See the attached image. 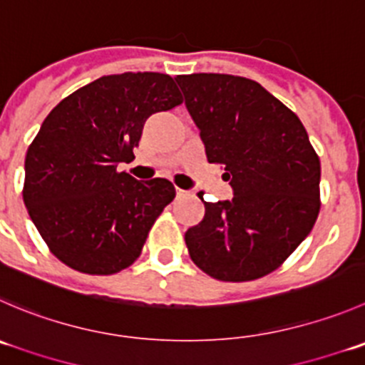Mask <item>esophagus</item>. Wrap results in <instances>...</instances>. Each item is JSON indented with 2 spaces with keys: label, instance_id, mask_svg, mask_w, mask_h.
<instances>
[{
  "label": "esophagus",
  "instance_id": "esophagus-1",
  "mask_svg": "<svg viewBox=\"0 0 365 365\" xmlns=\"http://www.w3.org/2000/svg\"><path fill=\"white\" fill-rule=\"evenodd\" d=\"M185 194H187L185 190H182V189H176V196H178V197H180V196H185Z\"/></svg>",
  "mask_w": 365,
  "mask_h": 365
}]
</instances>
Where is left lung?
I'll use <instances>...</instances> for the list:
<instances>
[{
	"label": "left lung",
	"instance_id": "left-lung-1",
	"mask_svg": "<svg viewBox=\"0 0 365 365\" xmlns=\"http://www.w3.org/2000/svg\"><path fill=\"white\" fill-rule=\"evenodd\" d=\"M210 164L225 165L233 197L205 203L185 232L194 264L222 282L280 267L319 214L321 162L298 115L260 83L215 73L176 76Z\"/></svg>",
	"mask_w": 365,
	"mask_h": 365
}]
</instances>
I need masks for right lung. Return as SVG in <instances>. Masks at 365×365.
Segmentation results:
<instances>
[{
  "label": "right lung",
  "mask_w": 365,
  "mask_h": 365,
  "mask_svg": "<svg viewBox=\"0 0 365 365\" xmlns=\"http://www.w3.org/2000/svg\"><path fill=\"white\" fill-rule=\"evenodd\" d=\"M162 73L101 76L60 101L24 160L23 200L51 253L87 274H114L140 255L175 187L139 182L118 164L133 158L144 123L182 103Z\"/></svg>",
  "instance_id": "add662e5"
}]
</instances>
